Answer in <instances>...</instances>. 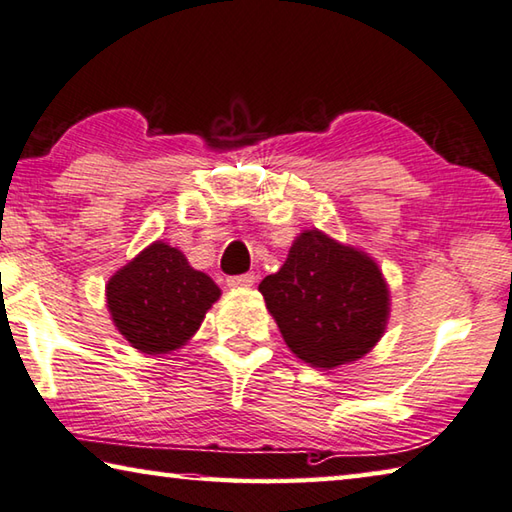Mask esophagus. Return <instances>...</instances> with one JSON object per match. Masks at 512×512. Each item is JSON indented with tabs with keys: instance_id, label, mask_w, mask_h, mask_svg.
Returning <instances> with one entry per match:
<instances>
[{
	"instance_id": "esophagus-1",
	"label": "esophagus",
	"mask_w": 512,
	"mask_h": 512,
	"mask_svg": "<svg viewBox=\"0 0 512 512\" xmlns=\"http://www.w3.org/2000/svg\"><path fill=\"white\" fill-rule=\"evenodd\" d=\"M256 283V276L247 272V274H238V276H229L227 285L229 288H251Z\"/></svg>"
}]
</instances>
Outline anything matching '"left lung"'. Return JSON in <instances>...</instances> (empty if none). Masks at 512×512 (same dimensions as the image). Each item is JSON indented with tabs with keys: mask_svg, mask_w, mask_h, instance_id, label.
I'll list each match as a JSON object with an SVG mask.
<instances>
[{
	"mask_svg": "<svg viewBox=\"0 0 512 512\" xmlns=\"http://www.w3.org/2000/svg\"><path fill=\"white\" fill-rule=\"evenodd\" d=\"M290 351L319 371L362 360L389 324L380 265L317 227L294 238L276 274L258 285Z\"/></svg>",
	"mask_w": 512,
	"mask_h": 512,
	"instance_id": "left-lung-1",
	"label": "left lung"
}]
</instances>
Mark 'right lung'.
Segmentation results:
<instances>
[{"label": "right lung", "instance_id": "add662e5", "mask_svg": "<svg viewBox=\"0 0 512 512\" xmlns=\"http://www.w3.org/2000/svg\"><path fill=\"white\" fill-rule=\"evenodd\" d=\"M220 294L209 274L191 267L184 251L164 240L150 242L105 285L116 330L146 355L191 342Z\"/></svg>", "mask_w": 512, "mask_h": 512}]
</instances>
